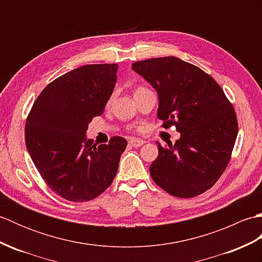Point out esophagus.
<instances>
[{
    "mask_svg": "<svg viewBox=\"0 0 262 262\" xmlns=\"http://www.w3.org/2000/svg\"><path fill=\"white\" fill-rule=\"evenodd\" d=\"M128 143H129V145H132L133 147H140L145 142H144L143 140H136V138H132V140L128 141Z\"/></svg>",
    "mask_w": 262,
    "mask_h": 262,
    "instance_id": "34e87169",
    "label": "esophagus"
}]
</instances>
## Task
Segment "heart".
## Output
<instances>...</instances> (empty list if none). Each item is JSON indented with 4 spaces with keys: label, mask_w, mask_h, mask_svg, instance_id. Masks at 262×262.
Wrapping results in <instances>:
<instances>
[{
    "label": "heart",
    "mask_w": 262,
    "mask_h": 262,
    "mask_svg": "<svg viewBox=\"0 0 262 262\" xmlns=\"http://www.w3.org/2000/svg\"><path fill=\"white\" fill-rule=\"evenodd\" d=\"M141 89H144V88H137V89H136V91H137V90H141Z\"/></svg>",
    "instance_id": "heart-1"
}]
</instances>
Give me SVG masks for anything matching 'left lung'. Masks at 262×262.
<instances>
[{"mask_svg":"<svg viewBox=\"0 0 262 262\" xmlns=\"http://www.w3.org/2000/svg\"><path fill=\"white\" fill-rule=\"evenodd\" d=\"M133 70L159 94L158 118L181 136L162 146L149 166L152 179L168 193L191 198L213 187L229 164L237 118L219 83L202 69L173 56L149 58Z\"/></svg>","mask_w":262,"mask_h":262,"instance_id":"1","label":"left lung"}]
</instances>
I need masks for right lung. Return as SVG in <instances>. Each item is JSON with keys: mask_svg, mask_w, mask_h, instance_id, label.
<instances>
[{"mask_svg": "<svg viewBox=\"0 0 262 262\" xmlns=\"http://www.w3.org/2000/svg\"><path fill=\"white\" fill-rule=\"evenodd\" d=\"M117 64H90L49 83L33 102L25 140L46 185L62 198L83 203L113 183L125 138L97 146L86 140L89 122L102 115L117 81Z\"/></svg>", "mask_w": 262, "mask_h": 262, "instance_id": "right-lung-1", "label": "right lung"}]
</instances>
